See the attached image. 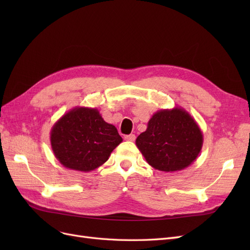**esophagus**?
Wrapping results in <instances>:
<instances>
[{
  "label": "esophagus",
  "mask_w": 250,
  "mask_h": 250,
  "mask_svg": "<svg viewBox=\"0 0 250 250\" xmlns=\"http://www.w3.org/2000/svg\"><path fill=\"white\" fill-rule=\"evenodd\" d=\"M124 139L126 141H130V142H133L135 140V135L134 134H128V135H125Z\"/></svg>",
  "instance_id": "34e87169"
}]
</instances>
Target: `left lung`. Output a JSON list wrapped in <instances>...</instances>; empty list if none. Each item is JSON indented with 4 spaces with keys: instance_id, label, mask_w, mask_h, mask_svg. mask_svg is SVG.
Instances as JSON below:
<instances>
[{
    "instance_id": "obj_1",
    "label": "left lung",
    "mask_w": 250,
    "mask_h": 250,
    "mask_svg": "<svg viewBox=\"0 0 250 250\" xmlns=\"http://www.w3.org/2000/svg\"><path fill=\"white\" fill-rule=\"evenodd\" d=\"M202 144L200 127L181 107L157 110L135 141L151 167L164 172L188 167L198 157Z\"/></svg>"
}]
</instances>
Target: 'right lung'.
I'll use <instances>...</instances> for the list:
<instances>
[{
  "mask_svg": "<svg viewBox=\"0 0 250 250\" xmlns=\"http://www.w3.org/2000/svg\"><path fill=\"white\" fill-rule=\"evenodd\" d=\"M50 141L53 153L63 167L89 172L106 162L123 139L97 108L78 106L53 125Z\"/></svg>",
  "mask_w": 250,
  "mask_h": 250,
  "instance_id": "obj_1",
  "label": "right lung"
}]
</instances>
